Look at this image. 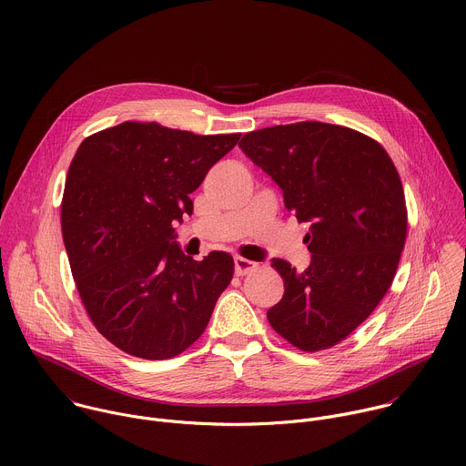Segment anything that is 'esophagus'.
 I'll use <instances>...</instances> for the list:
<instances>
[{"instance_id":"1","label":"esophagus","mask_w":466,"mask_h":466,"mask_svg":"<svg viewBox=\"0 0 466 466\" xmlns=\"http://www.w3.org/2000/svg\"><path fill=\"white\" fill-rule=\"evenodd\" d=\"M256 268H258V263H254V261H250L247 258H241V256L234 258V269H236L238 277H243V275L254 271Z\"/></svg>"}]
</instances>
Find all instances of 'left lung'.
<instances>
[{
  "label": "left lung",
  "instance_id": "left-lung-1",
  "mask_svg": "<svg viewBox=\"0 0 466 466\" xmlns=\"http://www.w3.org/2000/svg\"><path fill=\"white\" fill-rule=\"evenodd\" d=\"M239 147L309 225L308 269L273 259L286 291L268 319L304 352L334 347L374 311L396 275L408 234L400 175L376 140L320 121L252 130Z\"/></svg>",
  "mask_w": 466,
  "mask_h": 466
}]
</instances>
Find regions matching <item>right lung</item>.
Segmentation results:
<instances>
[{
  "label": "right lung",
  "instance_id": "right-lung-1",
  "mask_svg": "<svg viewBox=\"0 0 466 466\" xmlns=\"http://www.w3.org/2000/svg\"><path fill=\"white\" fill-rule=\"evenodd\" d=\"M123 121L77 149L62 197V238L88 317L119 350L169 360L205 331L234 275L230 254L197 261L175 239L189 193L239 140Z\"/></svg>",
  "mask_w": 466,
  "mask_h": 466
}]
</instances>
